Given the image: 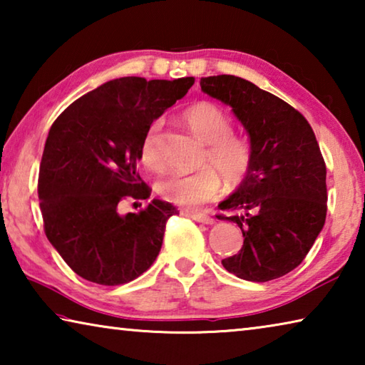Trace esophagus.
<instances>
[{
  "mask_svg": "<svg viewBox=\"0 0 365 365\" xmlns=\"http://www.w3.org/2000/svg\"><path fill=\"white\" fill-rule=\"evenodd\" d=\"M183 215H187V217L193 219L196 222H201V224H214V217H211L209 214L205 212H196V211H183Z\"/></svg>",
  "mask_w": 365,
  "mask_h": 365,
  "instance_id": "1",
  "label": "esophagus"
}]
</instances>
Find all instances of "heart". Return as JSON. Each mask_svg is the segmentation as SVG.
Masks as SVG:
<instances>
[{
  "label": "heart",
  "mask_w": 365,
  "mask_h": 365,
  "mask_svg": "<svg viewBox=\"0 0 365 365\" xmlns=\"http://www.w3.org/2000/svg\"><path fill=\"white\" fill-rule=\"evenodd\" d=\"M183 119L197 137L207 143L202 168L195 174H170L158 183V193L165 201L185 207H196L212 201L222 190V178L228 185L243 180L251 168V148L243 137L232 130V119L211 101H197L185 109ZM163 122L153 120L140 143V159L148 169H163L159 132Z\"/></svg>",
  "instance_id": "heart-1"
}]
</instances>
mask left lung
<instances>
[{
  "label": "left lung",
  "mask_w": 365,
  "mask_h": 365,
  "mask_svg": "<svg viewBox=\"0 0 365 365\" xmlns=\"http://www.w3.org/2000/svg\"><path fill=\"white\" fill-rule=\"evenodd\" d=\"M201 90L232 108L251 141V168L219 219L243 232L222 265L248 282L280 279L304 261L327 217V168L306 117L279 96L235 76L201 78Z\"/></svg>",
  "instance_id": "obj_1"
}]
</instances>
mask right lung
I'll return each mask as SVG.
<instances>
[{
	"label": "right lung",
	"mask_w": 365,
	"mask_h": 365,
	"mask_svg": "<svg viewBox=\"0 0 365 365\" xmlns=\"http://www.w3.org/2000/svg\"><path fill=\"white\" fill-rule=\"evenodd\" d=\"M193 83V77L115 78L78 98L53 122L38 174L43 227L82 279L123 285L156 261L177 209L159 200L140 212L122 215L119 209L128 197H150L137 170L141 138Z\"/></svg>",
	"instance_id": "right-lung-1"
}]
</instances>
